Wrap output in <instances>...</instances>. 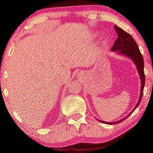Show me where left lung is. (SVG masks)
Masks as SVG:
<instances>
[{"label": "left lung", "mask_w": 153, "mask_h": 153, "mask_svg": "<svg viewBox=\"0 0 153 153\" xmlns=\"http://www.w3.org/2000/svg\"><path fill=\"white\" fill-rule=\"evenodd\" d=\"M115 30L117 32L118 34V38L116 39V40L115 41L114 45L111 48V50L113 51H118V53L125 54V55L128 56L131 59H133V61L134 62V63L136 65L137 69L138 70L139 74H140V79H141V91H140V97L139 99L138 102H137L136 106L135 107V108L131 111V114L128 115L127 116L125 117L123 119L118 120V121L114 122V123H108L105 121H101L99 120L101 123L106 124H110V125H113V124L118 123L123 121V120L126 119V118L131 115L133 111H135V109L138 106V105L140 104L141 99H142L143 94V89H144V86H145V81H146V76H145L144 74V60H143V57L142 54L140 53V51L139 50L138 46H137V43L135 42L134 39L133 38V37L131 36L130 34H128L127 32L124 31L123 30H122L120 27H118V26L115 25Z\"/></svg>", "instance_id": "1"}]
</instances>
